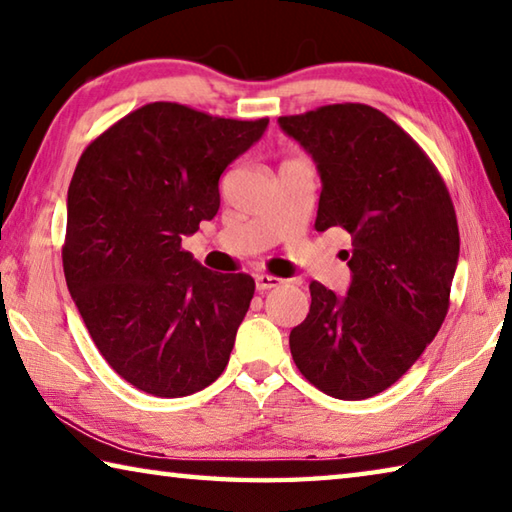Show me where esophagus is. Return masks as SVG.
Masks as SVG:
<instances>
[{"label": "esophagus", "instance_id": "obj_1", "mask_svg": "<svg viewBox=\"0 0 512 512\" xmlns=\"http://www.w3.org/2000/svg\"><path fill=\"white\" fill-rule=\"evenodd\" d=\"M284 284V279H279L275 275H257L255 277V286L257 290H270V288H279Z\"/></svg>", "mask_w": 512, "mask_h": 512}]
</instances>
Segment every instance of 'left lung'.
<instances>
[{"label":"left lung","instance_id":"8db88e82","mask_svg":"<svg viewBox=\"0 0 512 512\" xmlns=\"http://www.w3.org/2000/svg\"><path fill=\"white\" fill-rule=\"evenodd\" d=\"M313 155L322 195L315 228H344L348 295L310 284L290 355L322 393L357 402L393 386L442 328L459 257L453 199L413 137L382 110L330 104L279 117Z\"/></svg>","mask_w":512,"mask_h":512}]
</instances>
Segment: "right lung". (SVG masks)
I'll return each instance as SVG.
<instances>
[{
    "label": "right lung",
    "instance_id": "add662e5",
    "mask_svg": "<svg viewBox=\"0 0 512 512\" xmlns=\"http://www.w3.org/2000/svg\"><path fill=\"white\" fill-rule=\"evenodd\" d=\"M266 126L268 117L242 122L153 102L79 157L66 284L108 366L148 395H193L228 364L255 279L197 264L182 237L217 215L219 177Z\"/></svg>",
    "mask_w": 512,
    "mask_h": 512
}]
</instances>
